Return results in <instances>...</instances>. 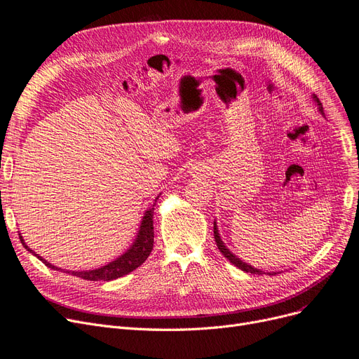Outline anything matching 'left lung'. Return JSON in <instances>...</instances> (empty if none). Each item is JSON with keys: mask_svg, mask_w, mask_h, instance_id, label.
Returning a JSON list of instances; mask_svg holds the SVG:
<instances>
[{"mask_svg": "<svg viewBox=\"0 0 359 359\" xmlns=\"http://www.w3.org/2000/svg\"><path fill=\"white\" fill-rule=\"evenodd\" d=\"M315 100H316V102H318V105H319V111H320V113H324L323 104L319 102V100H318L316 96H315ZM214 238H215V242H217L218 250L222 252V255H224L231 264H234L236 267H239V269H241V270H243V271H250V273H255V275H266L264 271L258 270V269H254L252 266H250V264H246V263L241 262V259H239L238 257H234V255H233V254L226 248L224 243H222V241L219 239V234H218V230H217V224H215V222H214ZM267 275H276V273H275V271H271V273H267Z\"/></svg>", "mask_w": 359, "mask_h": 359, "instance_id": "1", "label": "left lung"}]
</instances>
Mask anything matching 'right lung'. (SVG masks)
<instances>
[{
    "label": "right lung",
    "instance_id": "obj_1",
    "mask_svg": "<svg viewBox=\"0 0 359 359\" xmlns=\"http://www.w3.org/2000/svg\"><path fill=\"white\" fill-rule=\"evenodd\" d=\"M154 208H151L150 211H147L142 222H141V229H140V234L137 241L132 245V248L123 254L120 258H117L116 262L109 263L101 269L96 270H89V271H71V275L86 279V280H113L117 278L125 276L130 271H133L135 269H138L145 259L148 258V255L151 254L153 250V243H154V227H153V212ZM20 241L23 243L25 248H27L29 252H32L34 255L39 257V254H35L32 250H29L27 243L23 242L22 236ZM41 262L50 269H57L55 266H52L50 263H47L46 259H43L41 257H39Z\"/></svg>",
    "mask_w": 359,
    "mask_h": 359
}]
</instances>
